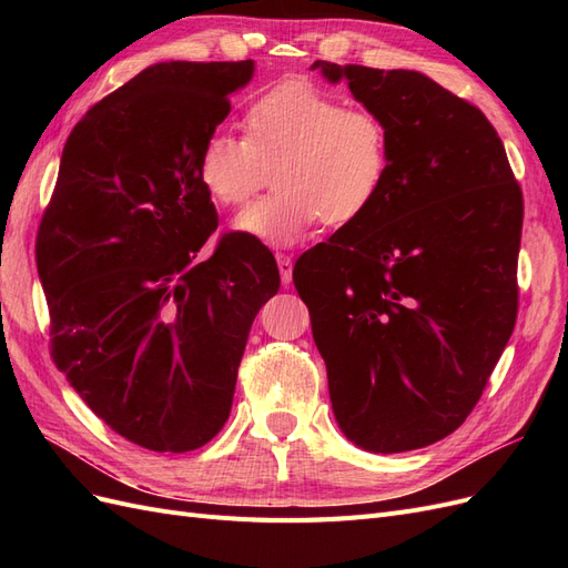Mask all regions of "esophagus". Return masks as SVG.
Wrapping results in <instances>:
<instances>
[{"label":"esophagus","instance_id":"esophagus-1","mask_svg":"<svg viewBox=\"0 0 568 568\" xmlns=\"http://www.w3.org/2000/svg\"><path fill=\"white\" fill-rule=\"evenodd\" d=\"M277 265L282 274V284H291V277H294V261H291L288 253H277Z\"/></svg>","mask_w":568,"mask_h":568}]
</instances>
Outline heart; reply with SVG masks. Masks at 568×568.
<instances>
[{"instance_id":"obj_1","label":"heart","mask_w":568,"mask_h":568,"mask_svg":"<svg viewBox=\"0 0 568 568\" xmlns=\"http://www.w3.org/2000/svg\"><path fill=\"white\" fill-rule=\"evenodd\" d=\"M244 140L211 132L196 153V178L215 203H244L274 170L280 192L236 215L234 230L267 246H294L322 220L351 227L379 201L390 170V136L367 109H343L307 80L257 94L242 118Z\"/></svg>"}]
</instances>
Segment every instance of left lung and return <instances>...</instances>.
I'll return each mask as SVG.
<instances>
[{"label": "left lung", "instance_id": "8db88e82", "mask_svg": "<svg viewBox=\"0 0 568 568\" xmlns=\"http://www.w3.org/2000/svg\"><path fill=\"white\" fill-rule=\"evenodd\" d=\"M390 136L384 192L294 267L341 432L369 453L450 436L517 322L524 196L503 140L417 71L315 61Z\"/></svg>", "mask_w": 568, "mask_h": 568}]
</instances>
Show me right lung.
<instances>
[{"mask_svg": "<svg viewBox=\"0 0 568 568\" xmlns=\"http://www.w3.org/2000/svg\"><path fill=\"white\" fill-rule=\"evenodd\" d=\"M253 61L153 63L94 104L63 146L38 232L51 357L115 434L189 453L225 426L274 255L217 230L196 153Z\"/></svg>", "mask_w": 568, "mask_h": 568, "instance_id": "add662e5", "label": "right lung"}]
</instances>
